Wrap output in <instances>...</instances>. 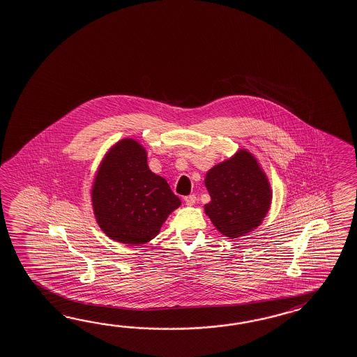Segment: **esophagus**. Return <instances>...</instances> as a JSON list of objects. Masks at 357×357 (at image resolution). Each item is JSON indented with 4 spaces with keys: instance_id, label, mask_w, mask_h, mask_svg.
Instances as JSON below:
<instances>
[{
    "instance_id": "esophagus-1",
    "label": "esophagus",
    "mask_w": 357,
    "mask_h": 357,
    "mask_svg": "<svg viewBox=\"0 0 357 357\" xmlns=\"http://www.w3.org/2000/svg\"><path fill=\"white\" fill-rule=\"evenodd\" d=\"M195 202H197V197H195L194 194L185 197V203H186V206H189V207L194 206V204H195Z\"/></svg>"
}]
</instances>
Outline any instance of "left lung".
<instances>
[{
  "label": "left lung",
  "mask_w": 357,
  "mask_h": 357,
  "mask_svg": "<svg viewBox=\"0 0 357 357\" xmlns=\"http://www.w3.org/2000/svg\"><path fill=\"white\" fill-rule=\"evenodd\" d=\"M204 183L211 195L206 215L230 239L257 229L271 206L268 178L248 150L241 149L211 168Z\"/></svg>",
  "instance_id": "obj_1"
}]
</instances>
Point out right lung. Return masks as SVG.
<instances>
[{
  "label": "right lung",
  "mask_w": 357,
  "mask_h": 357,
  "mask_svg": "<svg viewBox=\"0 0 357 357\" xmlns=\"http://www.w3.org/2000/svg\"><path fill=\"white\" fill-rule=\"evenodd\" d=\"M146 150L133 139L113 145L92 185L93 215L112 241L140 245L157 236L181 200L166 180L153 174Z\"/></svg>",
  "instance_id": "obj_1"
}]
</instances>
